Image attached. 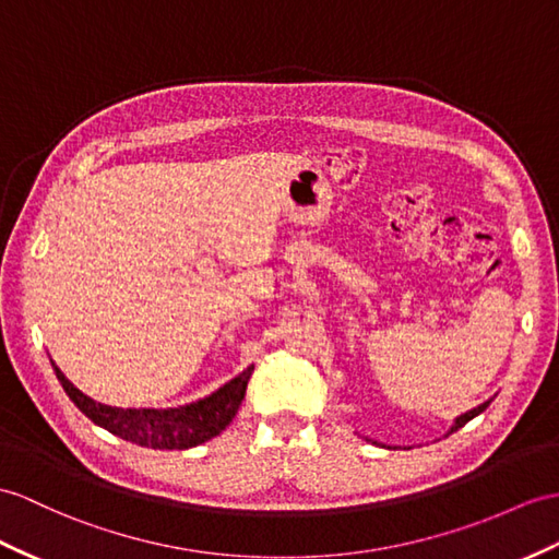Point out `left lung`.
Here are the masks:
<instances>
[{"mask_svg": "<svg viewBox=\"0 0 559 559\" xmlns=\"http://www.w3.org/2000/svg\"><path fill=\"white\" fill-rule=\"evenodd\" d=\"M491 401H493V399H488L486 403H481V405H476V407H472V411H467L465 415H460V417H455V419H453V425H451V429H448V433H453V431H457L460 427H465L469 419H474L476 415H481V413L486 411V407H488V405H491ZM448 433H445V437H448ZM367 441H372V439H367ZM372 443H377V441H372Z\"/></svg>", "mask_w": 559, "mask_h": 559, "instance_id": "obj_1", "label": "left lung"}]
</instances>
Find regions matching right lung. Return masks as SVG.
<instances>
[{
    "mask_svg": "<svg viewBox=\"0 0 559 559\" xmlns=\"http://www.w3.org/2000/svg\"><path fill=\"white\" fill-rule=\"evenodd\" d=\"M53 372L80 411H83L94 425L116 433L122 441L138 443L154 451H187L211 441L217 433H223L229 421L235 419L239 405L247 396V384L253 372V365L229 379L211 396L199 399L194 403L177 407H116L90 399L68 379L59 365L51 360Z\"/></svg>",
    "mask_w": 559,
    "mask_h": 559,
    "instance_id": "obj_1",
    "label": "right lung"
}]
</instances>
